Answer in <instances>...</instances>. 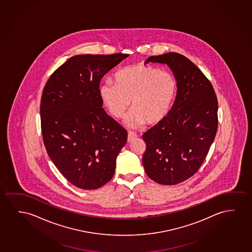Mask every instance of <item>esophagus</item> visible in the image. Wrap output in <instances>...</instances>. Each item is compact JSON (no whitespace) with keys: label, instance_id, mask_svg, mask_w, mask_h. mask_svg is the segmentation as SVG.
Listing matches in <instances>:
<instances>
[{"label":"esophagus","instance_id":"obj_1","mask_svg":"<svg viewBox=\"0 0 252 252\" xmlns=\"http://www.w3.org/2000/svg\"><path fill=\"white\" fill-rule=\"evenodd\" d=\"M136 136H137V135H136V133H135V132H128V142H131L132 140H133V139H135Z\"/></svg>","mask_w":252,"mask_h":252}]
</instances>
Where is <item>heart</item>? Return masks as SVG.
Here are the masks:
<instances>
[{
	"mask_svg": "<svg viewBox=\"0 0 252 252\" xmlns=\"http://www.w3.org/2000/svg\"><path fill=\"white\" fill-rule=\"evenodd\" d=\"M100 87V95L110 113L122 118L131 101L128 125H155L167 117L174 103L178 85L173 75L148 64L121 69Z\"/></svg>",
	"mask_w": 252,
	"mask_h": 252,
	"instance_id": "1",
	"label": "heart"
}]
</instances>
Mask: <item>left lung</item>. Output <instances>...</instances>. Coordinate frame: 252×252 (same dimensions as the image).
<instances>
[{"mask_svg": "<svg viewBox=\"0 0 252 252\" xmlns=\"http://www.w3.org/2000/svg\"><path fill=\"white\" fill-rule=\"evenodd\" d=\"M167 64L177 80V96L167 117L142 135V164L151 180L176 185L199 170L216 135L218 98L209 79L177 53L151 56L145 64Z\"/></svg>", "mask_w": 252, "mask_h": 252, "instance_id": "1", "label": "left lung"}]
</instances>
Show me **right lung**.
<instances>
[{
    "label": "right lung",
    "instance_id": "obj_1",
    "mask_svg": "<svg viewBox=\"0 0 252 252\" xmlns=\"http://www.w3.org/2000/svg\"><path fill=\"white\" fill-rule=\"evenodd\" d=\"M128 54L76 55L43 89L40 125L46 152L62 175L81 189L112 179L128 132L102 108L101 79Z\"/></svg>",
    "mask_w": 252,
    "mask_h": 252
}]
</instances>
